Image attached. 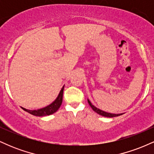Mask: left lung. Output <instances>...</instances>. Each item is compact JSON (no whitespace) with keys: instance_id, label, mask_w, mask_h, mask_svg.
Returning a JSON list of instances; mask_svg holds the SVG:
<instances>
[{"instance_id":"8db88e82","label":"left lung","mask_w":154,"mask_h":154,"mask_svg":"<svg viewBox=\"0 0 154 154\" xmlns=\"http://www.w3.org/2000/svg\"><path fill=\"white\" fill-rule=\"evenodd\" d=\"M88 103H89V105L91 106V107L93 109V110L95 111V112H96L97 114H100V115L101 116H106V117H114V116H120L122 115V114H111V113H108V112H106V111H103L102 110H100V109H98V108H96L93 105V104L91 103V102L88 99Z\"/></svg>"}]
</instances>
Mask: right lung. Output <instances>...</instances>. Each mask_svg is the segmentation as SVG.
<instances>
[{"mask_svg":"<svg viewBox=\"0 0 154 154\" xmlns=\"http://www.w3.org/2000/svg\"><path fill=\"white\" fill-rule=\"evenodd\" d=\"M63 88H64V86H63V88H61V91H60L59 94L58 95L57 98H56V99L52 103H51L50 105L47 106L46 107H44L43 109H38V110H29V109H24V108L22 107V109L25 111H27L28 113L32 114V115L38 116H48L54 114V113L58 111V109H59L60 106H61V103H62Z\"/></svg>","mask_w":154,"mask_h":154,"instance_id":"right-lung-1","label":"right lung"}]
</instances>
